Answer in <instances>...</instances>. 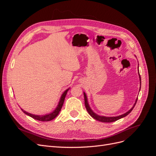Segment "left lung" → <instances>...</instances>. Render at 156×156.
Here are the masks:
<instances>
[{
	"label": "left lung",
	"mask_w": 156,
	"mask_h": 156,
	"mask_svg": "<svg viewBox=\"0 0 156 156\" xmlns=\"http://www.w3.org/2000/svg\"><path fill=\"white\" fill-rule=\"evenodd\" d=\"M139 68V66H138ZM139 70V69H138ZM139 73V79H140V89H139V91L140 90V85H141V79H140V74H139V72H138ZM84 94V105H85V107H86V108L88 112V114L90 115L93 119H94L96 120H98L100 122H115L118 120H119L120 119H122V118H124L125 116H126L127 115H129V113L131 112V111L133 110V108H134L136 103V101H137V98L135 100V102L134 103V105H133V107H132L130 109L127 111L126 112H125L124 114L123 115H119V116H100L99 115H97L96 113L94 112L92 109L90 107L89 105V103H88V98H87V94L85 92H83Z\"/></svg>",
	"instance_id": "8db88e82"
}]
</instances>
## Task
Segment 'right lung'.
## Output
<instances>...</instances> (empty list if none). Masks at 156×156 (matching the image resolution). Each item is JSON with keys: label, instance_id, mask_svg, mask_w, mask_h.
<instances>
[{"label": "right lung", "instance_id": "add662e5", "mask_svg": "<svg viewBox=\"0 0 156 156\" xmlns=\"http://www.w3.org/2000/svg\"><path fill=\"white\" fill-rule=\"evenodd\" d=\"M69 88L63 92L62 96H61V97L60 98V100H59V102L58 103L57 106H56V107L55 108V109L53 111H52L51 112L48 113V114H45L44 115H37L32 114V113H30V112H28L25 111V110H23L21 108V109L22 110V111L23 112L25 113V115L29 116L32 117V119H36L37 120H40V121H42V122H48V121L52 120L53 119H55V118L59 114L61 108H62V107L66 96V94H67L68 91L69 90Z\"/></svg>", "mask_w": 156, "mask_h": 156}]
</instances>
